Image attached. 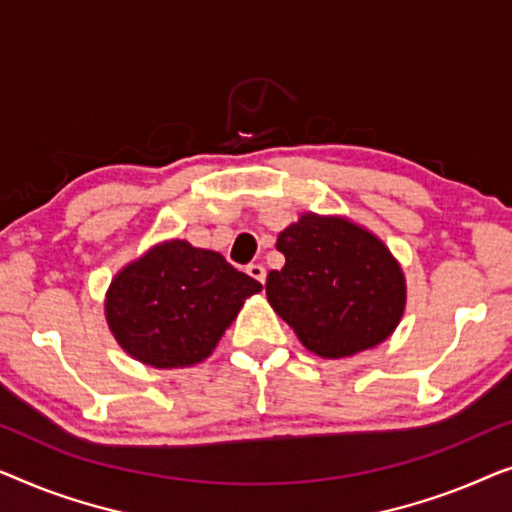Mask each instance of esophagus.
<instances>
[{
  "instance_id": "1",
  "label": "esophagus",
  "mask_w": 512,
  "mask_h": 512,
  "mask_svg": "<svg viewBox=\"0 0 512 512\" xmlns=\"http://www.w3.org/2000/svg\"><path fill=\"white\" fill-rule=\"evenodd\" d=\"M247 272L251 277L256 279V282H261V284H265V275H268V272H265V268L261 263H251V265H247Z\"/></svg>"
}]
</instances>
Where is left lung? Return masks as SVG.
I'll use <instances>...</instances> for the list:
<instances>
[{
	"label": "left lung",
	"mask_w": 512,
	"mask_h": 512,
	"mask_svg": "<svg viewBox=\"0 0 512 512\" xmlns=\"http://www.w3.org/2000/svg\"><path fill=\"white\" fill-rule=\"evenodd\" d=\"M286 263L265 296L303 347L321 359L373 349L401 324L408 286L401 263L375 233L347 216L305 212L277 237Z\"/></svg>",
	"instance_id": "8db88e82"
}]
</instances>
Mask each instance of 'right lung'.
<instances>
[{"label": "right lung", "mask_w": 512, "mask_h": 512, "mask_svg": "<svg viewBox=\"0 0 512 512\" xmlns=\"http://www.w3.org/2000/svg\"><path fill=\"white\" fill-rule=\"evenodd\" d=\"M263 286L226 263L219 251L165 240L111 279L104 317L123 352L153 368L205 361Z\"/></svg>", "instance_id": "right-lung-1"}]
</instances>
